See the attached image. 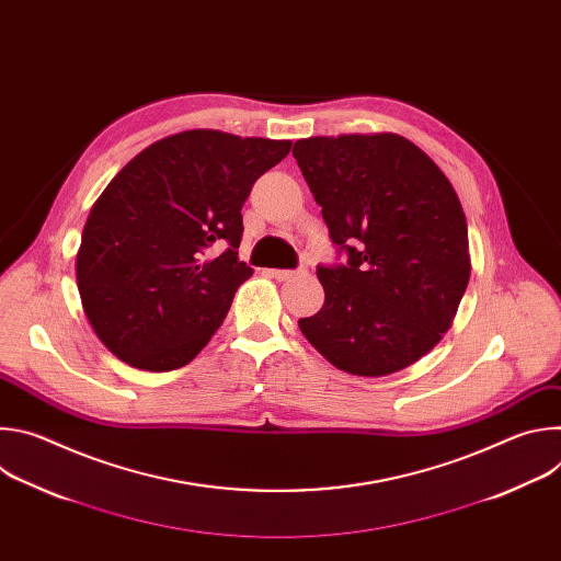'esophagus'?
I'll list each match as a JSON object with an SVG mask.
<instances>
[{"label": "esophagus", "mask_w": 561, "mask_h": 561, "mask_svg": "<svg viewBox=\"0 0 561 561\" xmlns=\"http://www.w3.org/2000/svg\"><path fill=\"white\" fill-rule=\"evenodd\" d=\"M306 273H308L306 268H297V271H279V268H273V271H268V275L275 277V279H279V282L290 279V277H297V275H306Z\"/></svg>", "instance_id": "obj_1"}]
</instances>
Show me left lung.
I'll return each instance as SVG.
<instances>
[{
    "instance_id": "left-lung-1",
    "label": "left lung",
    "mask_w": 561,
    "mask_h": 561,
    "mask_svg": "<svg viewBox=\"0 0 561 561\" xmlns=\"http://www.w3.org/2000/svg\"><path fill=\"white\" fill-rule=\"evenodd\" d=\"M293 157L348 253L317 268L324 306L301 335L335 368L383 377L433 351L470 279L461 202L433 159L397 133L297 139Z\"/></svg>"
}]
</instances>
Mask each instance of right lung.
<instances>
[{"mask_svg":"<svg viewBox=\"0 0 561 561\" xmlns=\"http://www.w3.org/2000/svg\"><path fill=\"white\" fill-rule=\"evenodd\" d=\"M288 139L195 128L144 148L93 204L75 273L100 342L167 373L208 344L253 268L239 262L242 206Z\"/></svg>","mask_w":561,"mask_h":561,"instance_id":"add662e5","label":"right lung"}]
</instances>
